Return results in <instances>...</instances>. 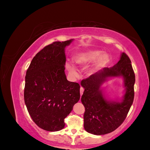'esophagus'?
Returning <instances> with one entry per match:
<instances>
[{"mask_svg": "<svg viewBox=\"0 0 150 150\" xmlns=\"http://www.w3.org/2000/svg\"><path fill=\"white\" fill-rule=\"evenodd\" d=\"M83 92H84V88L83 87H81L80 88V94H81V96H82V94H83Z\"/></svg>", "mask_w": 150, "mask_h": 150, "instance_id": "obj_1", "label": "esophagus"}]
</instances>
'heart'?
Listing matches in <instances>:
<instances>
[{"label": "heart", "mask_w": 150, "mask_h": 150, "mask_svg": "<svg viewBox=\"0 0 150 150\" xmlns=\"http://www.w3.org/2000/svg\"><path fill=\"white\" fill-rule=\"evenodd\" d=\"M94 67L92 68L89 71L91 74L96 71L98 68L105 66L108 62V57L106 55H103L102 52L99 51H89L80 52L77 54L74 57L75 62L76 64L81 66H85L88 64L93 63L98 60ZM66 68L69 73L73 76L78 75L76 68L72 63H67Z\"/></svg>", "instance_id": "b5f03b06"}]
</instances>
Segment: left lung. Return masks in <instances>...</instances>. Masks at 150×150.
Returning <instances> with one entry per match:
<instances>
[{"mask_svg": "<svg viewBox=\"0 0 150 150\" xmlns=\"http://www.w3.org/2000/svg\"><path fill=\"white\" fill-rule=\"evenodd\" d=\"M131 60L124 52L120 60L111 67L102 70L82 80L84 89L81 102L85 108L84 127L87 132L96 135L110 133L123 122L134 99L135 75ZM122 76L125 94L119 101L107 100L102 85L110 78Z\"/></svg>", "mask_w": 150, "mask_h": 150, "instance_id": "obj_1", "label": "left lung"}]
</instances>
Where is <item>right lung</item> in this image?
I'll list each match as a JSON object with an SVG mask.
<instances>
[{
  "mask_svg": "<svg viewBox=\"0 0 150 150\" xmlns=\"http://www.w3.org/2000/svg\"><path fill=\"white\" fill-rule=\"evenodd\" d=\"M73 39L54 42L34 57L25 75L24 101L39 128L57 131L64 128V118L80 99V86L67 81L65 47Z\"/></svg>",
  "mask_w": 150,
  "mask_h": 150,
  "instance_id": "1",
  "label": "right lung"
}]
</instances>
